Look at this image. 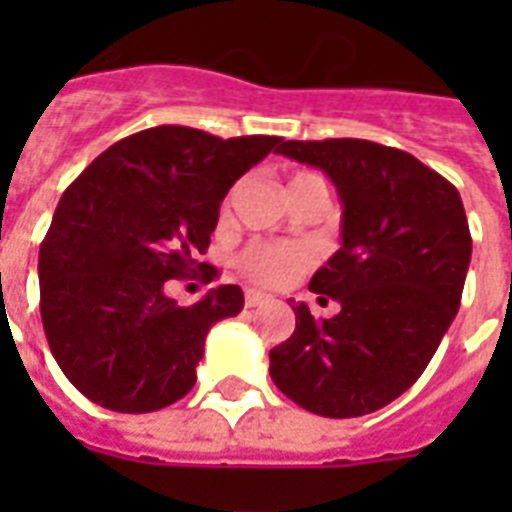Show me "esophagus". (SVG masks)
Returning a JSON list of instances; mask_svg holds the SVG:
<instances>
[{"label": "esophagus", "instance_id": "34e87169", "mask_svg": "<svg viewBox=\"0 0 512 512\" xmlns=\"http://www.w3.org/2000/svg\"><path fill=\"white\" fill-rule=\"evenodd\" d=\"M244 303H247V308H257V305L268 303V295L257 292V289H247V292H244Z\"/></svg>", "mask_w": 512, "mask_h": 512}]
</instances>
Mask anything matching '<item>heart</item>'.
Returning <instances> with one entry per match:
<instances>
[{
	"instance_id": "b5f03b06",
	"label": "heart",
	"mask_w": 512,
	"mask_h": 512,
	"mask_svg": "<svg viewBox=\"0 0 512 512\" xmlns=\"http://www.w3.org/2000/svg\"><path fill=\"white\" fill-rule=\"evenodd\" d=\"M303 177V175H297ZM295 180V177H292ZM311 249L289 241H260L241 252L239 268L263 287H284L311 265Z\"/></svg>"
}]
</instances>
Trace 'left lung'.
<instances>
[{
    "label": "left lung",
    "instance_id": "left-lung-1",
    "mask_svg": "<svg viewBox=\"0 0 512 512\" xmlns=\"http://www.w3.org/2000/svg\"><path fill=\"white\" fill-rule=\"evenodd\" d=\"M279 154L327 172L342 201L340 249L311 279L340 313L316 321L292 305L295 332L271 350V377L321 417L372 414L412 388L457 316L473 252L460 191L372 140H287Z\"/></svg>",
    "mask_w": 512,
    "mask_h": 512
}]
</instances>
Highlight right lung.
<instances>
[{
	"mask_svg": "<svg viewBox=\"0 0 512 512\" xmlns=\"http://www.w3.org/2000/svg\"><path fill=\"white\" fill-rule=\"evenodd\" d=\"M281 138L151 127L119 140L68 185L39 247V308L58 366L111 412L143 414L193 388L212 324L244 308L236 284L199 303L167 297L204 263L220 201Z\"/></svg>",
	"mask_w": 512,
	"mask_h": 512,
	"instance_id": "add662e5",
	"label": "right lung"
}]
</instances>
